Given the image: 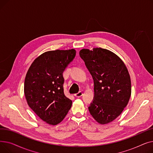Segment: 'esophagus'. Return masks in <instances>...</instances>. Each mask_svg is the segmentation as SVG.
Here are the masks:
<instances>
[{"label":"esophagus","instance_id":"obj_1","mask_svg":"<svg viewBox=\"0 0 153 153\" xmlns=\"http://www.w3.org/2000/svg\"><path fill=\"white\" fill-rule=\"evenodd\" d=\"M82 95H83V93L81 91V92H79L77 94H75L74 96H75V97H81Z\"/></svg>","mask_w":153,"mask_h":153}]
</instances>
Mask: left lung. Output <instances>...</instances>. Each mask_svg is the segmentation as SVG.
I'll list each match as a JSON object with an SVG mask.
<instances>
[{
  "mask_svg": "<svg viewBox=\"0 0 153 153\" xmlns=\"http://www.w3.org/2000/svg\"><path fill=\"white\" fill-rule=\"evenodd\" d=\"M79 54L94 81L90 114L101 125L110 123L122 114L129 102L131 94L129 72L121 58L107 49H82Z\"/></svg>",
  "mask_w": 153,
  "mask_h": 153,
  "instance_id": "8db88e82",
  "label": "left lung"
}]
</instances>
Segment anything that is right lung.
I'll return each instance as SVG.
<instances>
[{
  "label": "right lung",
  "mask_w": 153,
  "mask_h": 153,
  "mask_svg": "<svg viewBox=\"0 0 153 153\" xmlns=\"http://www.w3.org/2000/svg\"><path fill=\"white\" fill-rule=\"evenodd\" d=\"M76 53L74 49L45 52L27 72L24 94L28 105L49 125L61 123L71 107L72 100L64 94L62 73Z\"/></svg>",
  "instance_id": "1"
}]
</instances>
